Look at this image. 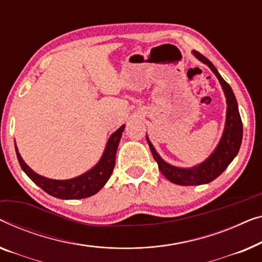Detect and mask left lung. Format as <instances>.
<instances>
[{"mask_svg":"<svg viewBox=\"0 0 262 262\" xmlns=\"http://www.w3.org/2000/svg\"><path fill=\"white\" fill-rule=\"evenodd\" d=\"M193 54L201 61H203L211 69V71L215 73V76L219 78L221 85H222L224 94L227 98V120H226V128H224L222 139L217 146L211 156L206 159L203 164L198 165L193 168H179L168 165L167 163L161 159L158 156V153L154 149L152 143L147 139L149 148L152 150L154 160L157 161L158 167L160 172L165 176V178L168 179L169 182L177 184V185H201V184H208L216 179L224 169L228 167L240 149L242 142V121L240 113H238L237 102L235 98V95L231 90L229 84L224 80L217 71L212 62L206 59L203 54H201L197 51H193Z\"/></svg>","mask_w":262,"mask_h":262,"instance_id":"obj_1","label":"left lung"}]
</instances>
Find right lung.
I'll list each match as a JSON object with an SVG mask.
<instances>
[{"label": "right lung", "mask_w": 262, "mask_h": 262, "mask_svg": "<svg viewBox=\"0 0 262 262\" xmlns=\"http://www.w3.org/2000/svg\"><path fill=\"white\" fill-rule=\"evenodd\" d=\"M124 126L119 128L114 134L110 136L106 143L105 150L103 153L102 159L96 165L94 168L88 171L84 174L76 177V178L68 180H54L49 179L45 177L36 174L34 171L29 168L22 158L20 153L16 150V157L19 164L24 172L34 182L36 185L51 196L60 198V200H80V198H86L98 192L99 190L104 186L108 179L112 176L113 169L115 167V158L116 150L119 147V142L122 136V132Z\"/></svg>", "instance_id": "add662e5"}]
</instances>
